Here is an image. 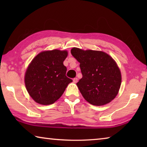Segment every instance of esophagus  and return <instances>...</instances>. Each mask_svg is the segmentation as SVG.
<instances>
[{
	"label": "esophagus",
	"instance_id": "1",
	"mask_svg": "<svg viewBox=\"0 0 147 147\" xmlns=\"http://www.w3.org/2000/svg\"><path fill=\"white\" fill-rule=\"evenodd\" d=\"M78 79L77 78H74L73 79L74 83H77V82H78Z\"/></svg>",
	"mask_w": 147,
	"mask_h": 147
}]
</instances>
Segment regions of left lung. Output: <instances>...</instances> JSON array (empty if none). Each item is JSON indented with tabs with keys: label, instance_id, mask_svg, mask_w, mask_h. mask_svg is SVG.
Returning <instances> with one entry per match:
<instances>
[{
	"label": "left lung",
	"instance_id": "left-lung-1",
	"mask_svg": "<svg viewBox=\"0 0 147 147\" xmlns=\"http://www.w3.org/2000/svg\"><path fill=\"white\" fill-rule=\"evenodd\" d=\"M71 54L80 62L82 78L76 84L85 100L102 106L113 100L121 84V74L114 59L104 52L74 47Z\"/></svg>",
	"mask_w": 147,
	"mask_h": 147
}]
</instances>
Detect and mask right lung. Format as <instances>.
Wrapping results in <instances>:
<instances>
[{
    "mask_svg": "<svg viewBox=\"0 0 147 147\" xmlns=\"http://www.w3.org/2000/svg\"><path fill=\"white\" fill-rule=\"evenodd\" d=\"M66 51H43L32 59L24 76L26 90L37 103L49 105L61 97L67 86L73 82L66 76L63 61Z\"/></svg>",
    "mask_w": 147,
    "mask_h": 147,
    "instance_id": "obj_1",
    "label": "right lung"
}]
</instances>
